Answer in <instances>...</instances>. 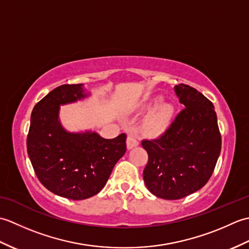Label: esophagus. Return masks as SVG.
<instances>
[{
  "label": "esophagus",
  "mask_w": 249,
  "mask_h": 249,
  "mask_svg": "<svg viewBox=\"0 0 249 249\" xmlns=\"http://www.w3.org/2000/svg\"><path fill=\"white\" fill-rule=\"evenodd\" d=\"M126 143H127V149L130 150L133 149L134 146H137L139 144V140L137 138V136L134 134H129L127 136V141H126Z\"/></svg>",
  "instance_id": "1"
}]
</instances>
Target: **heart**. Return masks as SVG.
Segmentation results:
<instances>
[{
  "mask_svg": "<svg viewBox=\"0 0 249 249\" xmlns=\"http://www.w3.org/2000/svg\"><path fill=\"white\" fill-rule=\"evenodd\" d=\"M158 99L155 100V103ZM174 113V109L171 105L162 104L156 108L152 113L146 116L142 124V130L147 135H156L165 129L170 123Z\"/></svg>",
  "mask_w": 249,
  "mask_h": 249,
  "instance_id": "obj_1",
  "label": "heart"
}]
</instances>
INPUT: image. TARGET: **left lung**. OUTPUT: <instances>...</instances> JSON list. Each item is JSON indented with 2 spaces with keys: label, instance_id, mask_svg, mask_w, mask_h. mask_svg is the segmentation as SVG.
Segmentation results:
<instances>
[{
  "label": "left lung",
  "instance_id": "1",
  "mask_svg": "<svg viewBox=\"0 0 249 249\" xmlns=\"http://www.w3.org/2000/svg\"><path fill=\"white\" fill-rule=\"evenodd\" d=\"M185 106L160 138L142 140L149 160L143 170L147 189L158 198L182 199L208 183L221 150L217 115L211 100L187 86L174 87Z\"/></svg>",
  "mask_w": 249,
  "mask_h": 249
}]
</instances>
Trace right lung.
I'll list each match as a JSON object with an SVG mask.
<instances>
[{"mask_svg": "<svg viewBox=\"0 0 249 249\" xmlns=\"http://www.w3.org/2000/svg\"><path fill=\"white\" fill-rule=\"evenodd\" d=\"M83 84H63L35 105L26 139L39 182L61 197L83 200L98 194L126 152V135L105 139L95 131L70 133L60 123L61 105L87 97Z\"/></svg>", "mask_w": 249, "mask_h": 249, "instance_id": "obj_1", "label": "right lung"}]
</instances>
